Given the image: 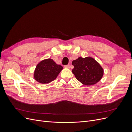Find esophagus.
<instances>
[{
    "label": "esophagus",
    "mask_w": 132,
    "mask_h": 132,
    "mask_svg": "<svg viewBox=\"0 0 132 132\" xmlns=\"http://www.w3.org/2000/svg\"><path fill=\"white\" fill-rule=\"evenodd\" d=\"M70 67H71L70 65H67L65 66V68H70Z\"/></svg>",
    "instance_id": "esophagus-1"
}]
</instances>
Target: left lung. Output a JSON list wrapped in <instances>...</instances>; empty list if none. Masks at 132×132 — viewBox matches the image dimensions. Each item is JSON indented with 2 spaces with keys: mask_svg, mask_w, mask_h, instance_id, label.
I'll use <instances>...</instances> for the list:
<instances>
[{
  "mask_svg": "<svg viewBox=\"0 0 132 132\" xmlns=\"http://www.w3.org/2000/svg\"><path fill=\"white\" fill-rule=\"evenodd\" d=\"M74 68L72 72L81 84L86 86L94 85L102 78L104 70L101 65L90 57H79L72 61Z\"/></svg>",
  "mask_w": 132,
  "mask_h": 132,
  "instance_id": "8db88e82",
  "label": "left lung"
}]
</instances>
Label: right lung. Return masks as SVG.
Segmentation results:
<instances>
[{"mask_svg": "<svg viewBox=\"0 0 132 132\" xmlns=\"http://www.w3.org/2000/svg\"><path fill=\"white\" fill-rule=\"evenodd\" d=\"M62 69V66L57 64L53 59H44L37 65L34 78L41 84H47L57 78Z\"/></svg>", "mask_w": 132, "mask_h": 132, "instance_id": "1", "label": "right lung"}]
</instances>
